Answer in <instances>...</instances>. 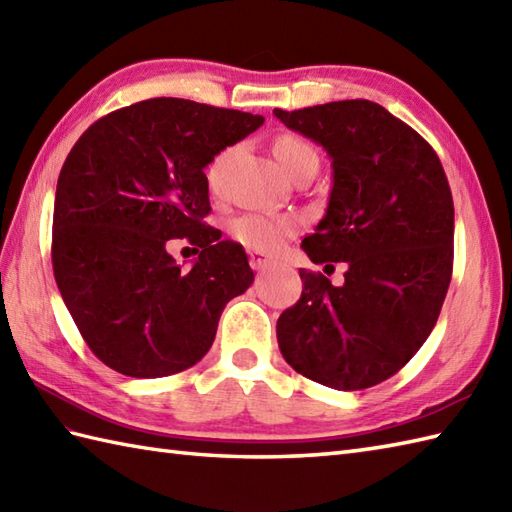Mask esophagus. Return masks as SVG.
I'll list each match as a JSON object with an SVG mask.
<instances>
[{
  "instance_id": "obj_1",
  "label": "esophagus",
  "mask_w": 512,
  "mask_h": 512,
  "mask_svg": "<svg viewBox=\"0 0 512 512\" xmlns=\"http://www.w3.org/2000/svg\"><path fill=\"white\" fill-rule=\"evenodd\" d=\"M248 262H250V266H253L255 270H266V268L273 266V262H270V259H266L264 255H259V253H250Z\"/></svg>"
}]
</instances>
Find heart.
Instances as JSON below:
<instances>
[{"mask_svg":"<svg viewBox=\"0 0 512 512\" xmlns=\"http://www.w3.org/2000/svg\"><path fill=\"white\" fill-rule=\"evenodd\" d=\"M273 154L288 176L297 173L303 167L317 169V151L306 138L297 134H281L273 143ZM224 158H217L209 169V182L213 184L217 171L222 167ZM297 231V220L292 215H273V213H244L235 217L228 226V233L237 244L244 248L257 250V253H273L286 239Z\"/></svg>","mask_w":512,"mask_h":512,"instance_id":"heart-1","label":"heart"}]
</instances>
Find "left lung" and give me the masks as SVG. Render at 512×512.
Instances as JSON below:
<instances>
[{"mask_svg":"<svg viewBox=\"0 0 512 512\" xmlns=\"http://www.w3.org/2000/svg\"><path fill=\"white\" fill-rule=\"evenodd\" d=\"M332 158L328 211L301 242L314 264L345 262V284L301 268V299L281 312L286 363L356 391L405 367L436 325L453 273V198L442 162L383 105L354 99L275 110Z\"/></svg>","mask_w":512,"mask_h":512,"instance_id":"obj_1","label":"left lung"}]
</instances>
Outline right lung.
Here are the masks:
<instances>
[{
    "instance_id": "1",
    "label": "right lung",
    "mask_w": 512,
    "mask_h": 512,
    "mask_svg": "<svg viewBox=\"0 0 512 512\" xmlns=\"http://www.w3.org/2000/svg\"><path fill=\"white\" fill-rule=\"evenodd\" d=\"M264 125L187 99H149L85 129L65 158L52 215V270L94 356L132 378L193 367L224 306L253 284L244 248L204 222V167ZM169 238L200 252L189 271Z\"/></svg>"
}]
</instances>
